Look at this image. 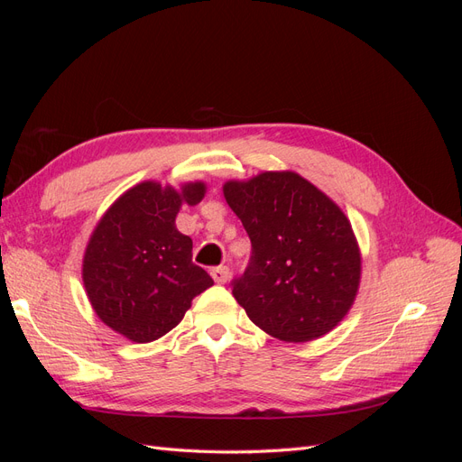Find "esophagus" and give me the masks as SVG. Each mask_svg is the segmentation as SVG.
Returning <instances> with one entry per match:
<instances>
[{"label": "esophagus", "mask_w": 462, "mask_h": 462, "mask_svg": "<svg viewBox=\"0 0 462 462\" xmlns=\"http://www.w3.org/2000/svg\"><path fill=\"white\" fill-rule=\"evenodd\" d=\"M209 275H212V279L217 285H223V283H227V279H229V268H226V265H219V268H212Z\"/></svg>", "instance_id": "obj_1"}]
</instances>
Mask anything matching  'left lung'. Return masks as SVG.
Returning <instances> with one entry per match:
<instances>
[{
  "label": "left lung",
  "mask_w": 462,
  "mask_h": 462,
  "mask_svg": "<svg viewBox=\"0 0 462 462\" xmlns=\"http://www.w3.org/2000/svg\"><path fill=\"white\" fill-rule=\"evenodd\" d=\"M223 197L250 243L233 297L262 331L285 343L324 337L353 309L362 256L351 221L295 171L231 179Z\"/></svg>",
  "instance_id": "1"
}]
</instances>
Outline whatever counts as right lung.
I'll return each instance as SVG.
<instances>
[{
  "label": "right lung",
  "mask_w": 462,
  "mask_h": 462,
  "mask_svg": "<svg viewBox=\"0 0 462 462\" xmlns=\"http://www.w3.org/2000/svg\"><path fill=\"white\" fill-rule=\"evenodd\" d=\"M204 194V180L179 189L143 180L96 223L82 258V283L96 316L125 339L163 337L185 318L192 299L214 285L192 263V239L175 226L180 206H197Z\"/></svg>",
  "instance_id": "1"
}]
</instances>
